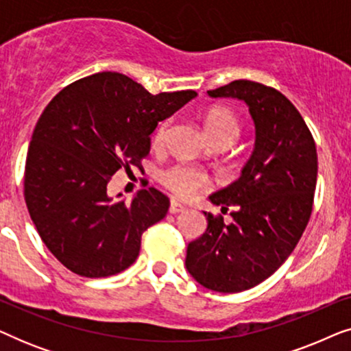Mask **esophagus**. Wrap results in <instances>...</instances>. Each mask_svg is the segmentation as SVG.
<instances>
[{"label": "esophagus", "mask_w": 351, "mask_h": 351, "mask_svg": "<svg viewBox=\"0 0 351 351\" xmlns=\"http://www.w3.org/2000/svg\"><path fill=\"white\" fill-rule=\"evenodd\" d=\"M186 209L185 204L179 203V201H171V206H169V213L171 214H179V213H184V210Z\"/></svg>", "instance_id": "34e87169"}]
</instances>
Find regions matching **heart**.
I'll return each instance as SVG.
<instances>
[{"label":"heart","mask_w":351,"mask_h":351,"mask_svg":"<svg viewBox=\"0 0 351 351\" xmlns=\"http://www.w3.org/2000/svg\"><path fill=\"white\" fill-rule=\"evenodd\" d=\"M167 128H169V121H162L160 126H158L155 137H153V142H155L156 145H160V143L165 141ZM204 128L214 142H233L234 138L238 137L241 124H239V119L232 110L222 107V105H215V107H210L204 114ZM161 180L162 184H165L171 191H174L176 195L191 196L196 190L203 189V186L209 184V176L206 174L204 171L196 169V167L180 165L169 167V169L162 172Z\"/></svg>","instance_id":"obj_1"}]
</instances>
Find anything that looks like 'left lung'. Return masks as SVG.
<instances>
[{
    "label": "left lung",
    "instance_id": "8db88e82",
    "mask_svg": "<svg viewBox=\"0 0 351 351\" xmlns=\"http://www.w3.org/2000/svg\"><path fill=\"white\" fill-rule=\"evenodd\" d=\"M208 94L246 102L256 143L239 179L209 196L222 213L233 208V222L204 213L208 228L186 247L185 267L208 289L241 292L271 276L299 243L313 209L318 155L299 110L280 90L237 80Z\"/></svg>",
    "mask_w": 351,
    "mask_h": 351
}]
</instances>
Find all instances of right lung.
I'll return each instance as SVG.
<instances>
[{"label":"right lung","mask_w":351,"mask_h":351,"mask_svg":"<svg viewBox=\"0 0 351 351\" xmlns=\"http://www.w3.org/2000/svg\"><path fill=\"white\" fill-rule=\"evenodd\" d=\"M195 97L191 89L153 95L126 75L102 71L47 104L28 147L23 196L62 265L105 278L136 262L142 233L166 217L169 198L150 186L131 203L113 199L108 182L121 167H142L158 123Z\"/></svg>","instance_id":"1"}]
</instances>
